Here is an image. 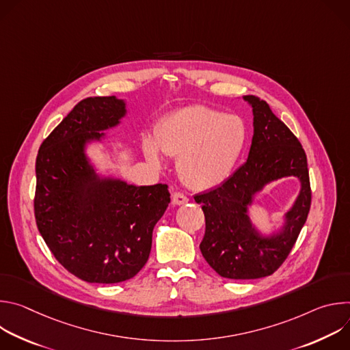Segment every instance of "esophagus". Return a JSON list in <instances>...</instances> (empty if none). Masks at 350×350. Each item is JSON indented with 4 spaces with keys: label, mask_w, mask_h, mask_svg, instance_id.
<instances>
[{
    "label": "esophagus",
    "mask_w": 350,
    "mask_h": 350,
    "mask_svg": "<svg viewBox=\"0 0 350 350\" xmlns=\"http://www.w3.org/2000/svg\"><path fill=\"white\" fill-rule=\"evenodd\" d=\"M189 201L188 196H185L183 192H174L173 198H172V202L173 205H184Z\"/></svg>",
    "instance_id": "esophagus-1"
}]
</instances>
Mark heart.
<instances>
[{"label":"heart","instance_id":"heart-1","mask_svg":"<svg viewBox=\"0 0 350 350\" xmlns=\"http://www.w3.org/2000/svg\"><path fill=\"white\" fill-rule=\"evenodd\" d=\"M155 142L144 141V154L161 165V151L178 157L177 170L193 189H211L232 173L246 141L241 118L206 107H188L167 115L155 129Z\"/></svg>","mask_w":350,"mask_h":350}]
</instances>
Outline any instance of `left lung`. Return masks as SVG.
Masks as SVG:
<instances>
[{
    "mask_svg": "<svg viewBox=\"0 0 350 350\" xmlns=\"http://www.w3.org/2000/svg\"><path fill=\"white\" fill-rule=\"evenodd\" d=\"M243 99L254 112V138L246 162L217 188L193 196L202 205L206 223L201 252L219 275L231 280L271 275L288 258L312 204L308 159L301 142L266 101L254 95ZM289 175L301 180V191L282 232L263 237L252 226L247 206L266 183Z\"/></svg>",
    "mask_w": 350,
    "mask_h": 350,
    "instance_id": "1",
    "label": "left lung"
}]
</instances>
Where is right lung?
Masks as SVG:
<instances>
[{
    "mask_svg": "<svg viewBox=\"0 0 350 350\" xmlns=\"http://www.w3.org/2000/svg\"><path fill=\"white\" fill-rule=\"evenodd\" d=\"M116 96L80 101L41 144L36 159L34 216L55 259L87 282L133 278L146 263L152 231L170 202L166 184L135 187L101 178L84 148L119 124Z\"/></svg>",
    "mask_w": 350,
    "mask_h": 350,
    "instance_id": "1",
    "label": "right lung"
}]
</instances>
